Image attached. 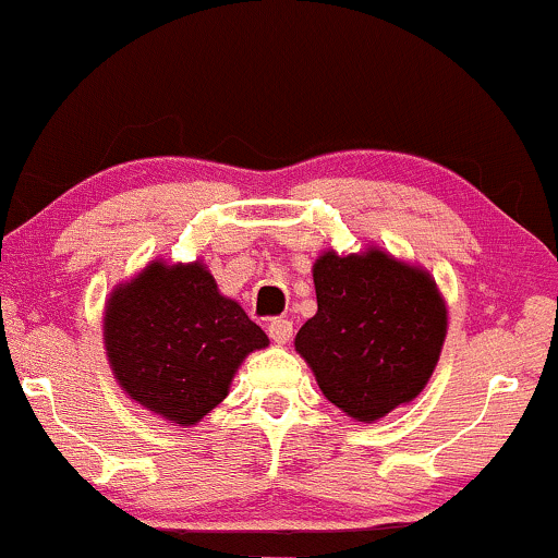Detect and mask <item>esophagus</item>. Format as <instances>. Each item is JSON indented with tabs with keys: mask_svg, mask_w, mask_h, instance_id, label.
Returning <instances> with one entry per match:
<instances>
[{
	"mask_svg": "<svg viewBox=\"0 0 558 558\" xmlns=\"http://www.w3.org/2000/svg\"><path fill=\"white\" fill-rule=\"evenodd\" d=\"M267 333L275 344H289L291 336H293V323L291 320H272L269 323Z\"/></svg>",
	"mask_w": 558,
	"mask_h": 558,
	"instance_id": "obj_1",
	"label": "esophagus"
}]
</instances>
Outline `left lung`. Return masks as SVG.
<instances>
[{
  "label": "left lung",
  "instance_id": "1",
  "mask_svg": "<svg viewBox=\"0 0 558 558\" xmlns=\"http://www.w3.org/2000/svg\"><path fill=\"white\" fill-rule=\"evenodd\" d=\"M312 280L317 312L293 347L328 402L363 424L413 402L448 336V304L428 269L378 246L328 248Z\"/></svg>",
  "mask_w": 558,
  "mask_h": 558
}]
</instances>
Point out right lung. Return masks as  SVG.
I'll return each instance as SVG.
<instances>
[{"instance_id":"right-lung-1","label":"right lung","mask_w":558,"mask_h":558,"mask_svg":"<svg viewBox=\"0 0 558 558\" xmlns=\"http://www.w3.org/2000/svg\"><path fill=\"white\" fill-rule=\"evenodd\" d=\"M102 344L130 400L187 428L228 397L243 360L269 339L204 262L153 259L110 291Z\"/></svg>"}]
</instances>
